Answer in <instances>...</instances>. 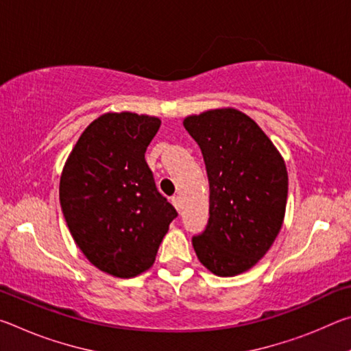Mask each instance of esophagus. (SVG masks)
I'll list each match as a JSON object with an SVG mask.
<instances>
[{
  "mask_svg": "<svg viewBox=\"0 0 351 351\" xmlns=\"http://www.w3.org/2000/svg\"><path fill=\"white\" fill-rule=\"evenodd\" d=\"M171 204L175 206V209L180 212L181 210V199H180V197H173L171 198Z\"/></svg>",
  "mask_w": 351,
  "mask_h": 351,
  "instance_id": "1",
  "label": "esophagus"
}]
</instances>
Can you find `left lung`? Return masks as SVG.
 Returning a JSON list of instances; mask_svg holds the SVG:
<instances>
[{
  "mask_svg": "<svg viewBox=\"0 0 351 351\" xmlns=\"http://www.w3.org/2000/svg\"><path fill=\"white\" fill-rule=\"evenodd\" d=\"M203 153L209 180V221L192 245L219 277L251 269L280 232L288 198L287 165L257 122L235 108L184 119Z\"/></svg>",
  "mask_w": 351,
  "mask_h": 351,
  "instance_id": "1",
  "label": "left lung"
}]
</instances>
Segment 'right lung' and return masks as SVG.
I'll list each match as a JSON object with an SVG mask.
<instances>
[{"label": "right lung", "instance_id": "1", "mask_svg": "<svg viewBox=\"0 0 351 351\" xmlns=\"http://www.w3.org/2000/svg\"><path fill=\"white\" fill-rule=\"evenodd\" d=\"M161 119L105 112L80 134L60 176V204L75 245L106 274L150 269L176 210L158 192L145 150Z\"/></svg>", "mask_w": 351, "mask_h": 351}]
</instances>
